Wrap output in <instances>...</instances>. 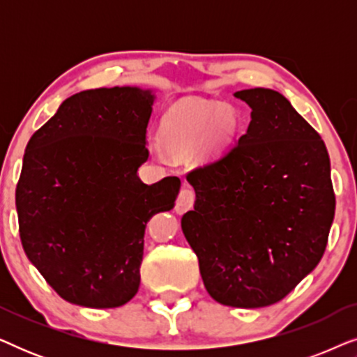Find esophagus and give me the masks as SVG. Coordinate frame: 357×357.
<instances>
[{"label":"esophagus","mask_w":357,"mask_h":357,"mask_svg":"<svg viewBox=\"0 0 357 357\" xmlns=\"http://www.w3.org/2000/svg\"><path fill=\"white\" fill-rule=\"evenodd\" d=\"M193 202H195V192L188 187V185H185V187L180 190L177 202H175V211H177V214L187 213L188 209L193 206Z\"/></svg>","instance_id":"esophagus-1"}]
</instances>
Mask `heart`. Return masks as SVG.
Returning a JSON list of instances; mask_svg holds the SVG:
<instances>
[{
  "instance_id": "1",
  "label": "heart",
  "mask_w": 357,
  "mask_h": 357,
  "mask_svg": "<svg viewBox=\"0 0 357 357\" xmlns=\"http://www.w3.org/2000/svg\"><path fill=\"white\" fill-rule=\"evenodd\" d=\"M237 116L231 109L202 99H185L169 109L159 130L160 144L169 153L187 155L199 162L216 159L231 143ZM155 154L162 151L155 148Z\"/></svg>"
}]
</instances>
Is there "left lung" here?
I'll list each match as a JSON object with an SVG mask.
<instances>
[{
	"mask_svg": "<svg viewBox=\"0 0 357 357\" xmlns=\"http://www.w3.org/2000/svg\"><path fill=\"white\" fill-rule=\"evenodd\" d=\"M252 109L245 133L187 175L197 195L182 231L219 304L257 309L284 299L324 257L335 218L328 151L284 96L234 94Z\"/></svg>",
	"mask_w": 357,
	"mask_h": 357,
	"instance_id": "left-lung-1",
	"label": "left lung"
}]
</instances>
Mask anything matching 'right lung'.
<instances>
[{"label": "right lung", "instance_id": "1", "mask_svg": "<svg viewBox=\"0 0 357 357\" xmlns=\"http://www.w3.org/2000/svg\"><path fill=\"white\" fill-rule=\"evenodd\" d=\"M154 99L131 86L82 91L29 139L16 188L19 236L71 304L114 309L133 299L146 224L177 199V177L153 185L138 177Z\"/></svg>", "mask_w": 357, "mask_h": 357}]
</instances>
